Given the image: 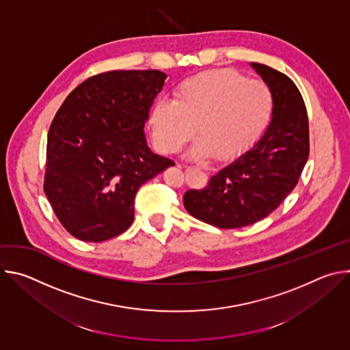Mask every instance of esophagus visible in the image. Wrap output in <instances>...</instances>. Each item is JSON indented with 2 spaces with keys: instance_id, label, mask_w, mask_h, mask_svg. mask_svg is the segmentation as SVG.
<instances>
[{
  "instance_id": "obj_1",
  "label": "esophagus",
  "mask_w": 350,
  "mask_h": 350,
  "mask_svg": "<svg viewBox=\"0 0 350 350\" xmlns=\"http://www.w3.org/2000/svg\"><path fill=\"white\" fill-rule=\"evenodd\" d=\"M185 174H187V178H191V177H202V172L199 169H195V167H185Z\"/></svg>"
}]
</instances>
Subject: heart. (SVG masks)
Wrapping results in <instances>:
<instances>
[{"instance_id": "obj_1", "label": "heart", "mask_w": 350, "mask_h": 350, "mask_svg": "<svg viewBox=\"0 0 350 350\" xmlns=\"http://www.w3.org/2000/svg\"><path fill=\"white\" fill-rule=\"evenodd\" d=\"M274 111L271 88L262 80H247L231 69H216L181 81L173 101L159 98L149 111L157 146L176 154L201 135L188 152L192 159H232L252 146L267 129Z\"/></svg>"}]
</instances>
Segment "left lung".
<instances>
[{
    "instance_id": "left-lung-1",
    "label": "left lung",
    "mask_w": 350,
    "mask_h": 350,
    "mask_svg": "<svg viewBox=\"0 0 350 350\" xmlns=\"http://www.w3.org/2000/svg\"><path fill=\"white\" fill-rule=\"evenodd\" d=\"M251 66L274 96L270 124L251 149L204 188L188 189L183 196L191 216L219 228H239L267 217L296 187L309 158L308 112L297 87L270 66Z\"/></svg>"
}]
</instances>
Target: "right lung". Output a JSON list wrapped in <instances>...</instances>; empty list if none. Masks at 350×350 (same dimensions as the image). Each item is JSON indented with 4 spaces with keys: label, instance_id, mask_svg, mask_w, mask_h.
<instances>
[{
    "label": "right lung",
    "instance_id": "add662e5",
    "mask_svg": "<svg viewBox=\"0 0 350 350\" xmlns=\"http://www.w3.org/2000/svg\"><path fill=\"white\" fill-rule=\"evenodd\" d=\"M166 75L113 70L77 85L57 112L46 139L44 192L76 238L101 242L134 220V198L174 162L154 154L144 133Z\"/></svg>",
    "mask_w": 350,
    "mask_h": 350
}]
</instances>
